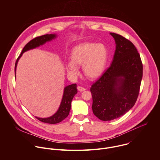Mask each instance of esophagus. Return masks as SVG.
<instances>
[{
  "mask_svg": "<svg viewBox=\"0 0 160 160\" xmlns=\"http://www.w3.org/2000/svg\"><path fill=\"white\" fill-rule=\"evenodd\" d=\"M78 91H79L80 92H82V91H84L86 90L85 88H82V87H81V86H78Z\"/></svg>",
  "mask_w": 160,
  "mask_h": 160,
  "instance_id": "obj_1",
  "label": "esophagus"
}]
</instances>
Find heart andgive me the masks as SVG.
<instances>
[{
	"label": "heart",
	"mask_w": 160,
	"mask_h": 160,
	"mask_svg": "<svg viewBox=\"0 0 160 160\" xmlns=\"http://www.w3.org/2000/svg\"><path fill=\"white\" fill-rule=\"evenodd\" d=\"M71 59L72 62L66 65L67 71L70 75L77 76L79 73L77 65L82 64L84 74L90 79H96L104 71L108 59V50L104 44L84 42L73 48Z\"/></svg>",
	"instance_id": "heart-1"
}]
</instances>
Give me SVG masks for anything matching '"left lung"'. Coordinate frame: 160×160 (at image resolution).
<instances>
[{"label": "left lung", "instance_id": "8db88e82", "mask_svg": "<svg viewBox=\"0 0 160 160\" xmlns=\"http://www.w3.org/2000/svg\"><path fill=\"white\" fill-rule=\"evenodd\" d=\"M116 50L112 63L91 88L94 114L104 121L118 118L134 105L142 77V64L134 44L110 33Z\"/></svg>", "mask_w": 160, "mask_h": 160}]
</instances>
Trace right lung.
Returning <instances> with one entry per match:
<instances>
[{
	"mask_svg": "<svg viewBox=\"0 0 160 160\" xmlns=\"http://www.w3.org/2000/svg\"><path fill=\"white\" fill-rule=\"evenodd\" d=\"M57 35L55 34H46L44 36H41L39 37H37L34 38V39L31 40L30 42H29L25 47L23 48L21 54L18 57L16 64H15V77L16 73V68L18 63V61L19 59L22 56V54L28 51H29L31 49H35L36 48L39 47L40 46H42L44 44H46L47 42H49L52 41V39H54L57 38ZM77 85L76 84H71L69 86H67L64 89V92L60 104V106L59 107L58 110L56 111V113H54L52 116L45 118H41L39 117L35 116L38 120L49 124H56L61 122L62 120H64L69 114V111L71 110V102L72 100L75 96L76 94L78 92L77 90Z\"/></svg>",
	"mask_w": 160,
	"mask_h": 160,
	"instance_id": "add662e5",
	"label": "right lung"
}]
</instances>
